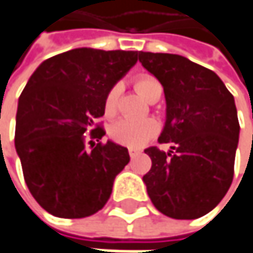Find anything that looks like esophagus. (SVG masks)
Listing matches in <instances>:
<instances>
[{"label":"esophagus","instance_id":"esophagus-1","mask_svg":"<svg viewBox=\"0 0 253 253\" xmlns=\"http://www.w3.org/2000/svg\"><path fill=\"white\" fill-rule=\"evenodd\" d=\"M128 155H130V157H131V159H134V157L137 156V155H140V150H134V149H130V150H128Z\"/></svg>","mask_w":253,"mask_h":253}]
</instances>
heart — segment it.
I'll list each match as a JSON object with an SVG mask.
<instances>
[{"mask_svg":"<svg viewBox=\"0 0 253 253\" xmlns=\"http://www.w3.org/2000/svg\"><path fill=\"white\" fill-rule=\"evenodd\" d=\"M157 84L159 82L155 77L144 74L136 80V88L141 96L147 98ZM117 97H119V85H113L104 100L106 114L110 116L116 112ZM157 133H159V125L153 119H120L110 128V137L113 140L128 147H139L150 139H153Z\"/></svg>","mask_w":253,"mask_h":253,"instance_id":"obj_1","label":"heart"}]
</instances>
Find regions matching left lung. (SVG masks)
<instances>
[{
	"instance_id": "left-lung-1",
	"label": "left lung",
	"mask_w": 253,
	"mask_h": 253,
	"mask_svg": "<svg viewBox=\"0 0 253 253\" xmlns=\"http://www.w3.org/2000/svg\"><path fill=\"white\" fill-rule=\"evenodd\" d=\"M141 66L162 83L166 125L156 146L144 150L152 168L143 176L159 212L196 219L223 199L233 179L239 122L233 96L212 70L182 55L139 52Z\"/></svg>"
}]
</instances>
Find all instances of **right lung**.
<instances>
[{
    "label": "right lung",
    "mask_w": 253,
    "mask_h": 253,
    "mask_svg": "<svg viewBox=\"0 0 253 253\" xmlns=\"http://www.w3.org/2000/svg\"><path fill=\"white\" fill-rule=\"evenodd\" d=\"M136 61L137 51L76 48L45 60L24 87L15 149L25 183L48 213L79 219L109 201L130 156L100 141L106 131L96 120L109 90Z\"/></svg>",
    "instance_id": "add662e5"
}]
</instances>
